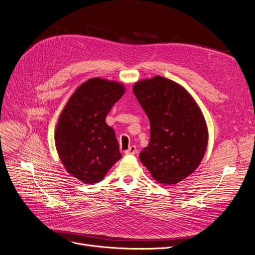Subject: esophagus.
<instances>
[{
  "mask_svg": "<svg viewBox=\"0 0 255 255\" xmlns=\"http://www.w3.org/2000/svg\"><path fill=\"white\" fill-rule=\"evenodd\" d=\"M125 153L128 154H128H132V155H134V154L138 153V150H137V148H136L135 145H130L127 151H125Z\"/></svg>",
  "mask_w": 255,
  "mask_h": 255,
  "instance_id": "obj_1",
  "label": "esophagus"
}]
</instances>
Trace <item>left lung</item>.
Masks as SVG:
<instances>
[{"label": "left lung", "mask_w": 255, "mask_h": 255, "mask_svg": "<svg viewBox=\"0 0 255 255\" xmlns=\"http://www.w3.org/2000/svg\"><path fill=\"white\" fill-rule=\"evenodd\" d=\"M133 92L150 121L141 163L158 183H179L204 156L208 134L201 111L182 86L159 75L136 83Z\"/></svg>", "instance_id": "1"}]
</instances>
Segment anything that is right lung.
<instances>
[{"mask_svg": "<svg viewBox=\"0 0 255 255\" xmlns=\"http://www.w3.org/2000/svg\"><path fill=\"white\" fill-rule=\"evenodd\" d=\"M125 94L122 84L89 79L69 99L55 130V144L65 168L85 184L98 183L122 156L105 118Z\"/></svg>", "mask_w": 255, "mask_h": 255, "instance_id": "right-lung-1", "label": "right lung"}]
</instances>
